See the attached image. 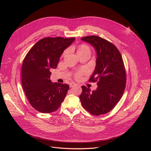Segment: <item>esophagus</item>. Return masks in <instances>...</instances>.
<instances>
[{"instance_id":"esophagus-1","label":"esophagus","mask_w":151,"mask_h":151,"mask_svg":"<svg viewBox=\"0 0 151 151\" xmlns=\"http://www.w3.org/2000/svg\"><path fill=\"white\" fill-rule=\"evenodd\" d=\"M76 85V83H75V82H71V83H70L69 86H70V87H74V86Z\"/></svg>"}]
</instances>
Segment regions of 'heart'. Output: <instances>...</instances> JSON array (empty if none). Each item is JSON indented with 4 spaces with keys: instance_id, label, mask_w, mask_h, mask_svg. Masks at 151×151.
I'll return each instance as SVG.
<instances>
[{
    "instance_id": "obj_1",
    "label": "heart",
    "mask_w": 151,
    "mask_h": 151,
    "mask_svg": "<svg viewBox=\"0 0 151 151\" xmlns=\"http://www.w3.org/2000/svg\"><path fill=\"white\" fill-rule=\"evenodd\" d=\"M67 52V51H66L65 52H64V54H66ZM85 52H90V49L89 48V47L87 45L85 44H82V45H81L78 48V50H77V53L79 55H81V54H84ZM86 71L84 70H81L79 73H78L76 75V78H79L80 76H81V74H82V73H85Z\"/></svg>"
}]
</instances>
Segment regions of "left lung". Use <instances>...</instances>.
<instances>
[{
    "mask_svg": "<svg viewBox=\"0 0 151 151\" xmlns=\"http://www.w3.org/2000/svg\"><path fill=\"white\" fill-rule=\"evenodd\" d=\"M96 52V64L90 81L96 82L98 87L91 91L82 86L79 99L85 109L94 115L110 112L121 99L126 84V73L121 55L112 43L97 36L81 38Z\"/></svg>",
    "mask_w": 151,
    "mask_h": 151,
    "instance_id": "8db88e82",
    "label": "left lung"
}]
</instances>
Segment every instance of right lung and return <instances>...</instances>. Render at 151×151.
<instances>
[{"label":"right lung","mask_w":151,"mask_h":151,"mask_svg":"<svg viewBox=\"0 0 151 151\" xmlns=\"http://www.w3.org/2000/svg\"><path fill=\"white\" fill-rule=\"evenodd\" d=\"M75 40V37H46L30 50L23 62L22 86L29 103L42 113L57 110L65 98L69 86L50 79L51 69H55L60 57Z\"/></svg>","instance_id":"obj_1"}]
</instances>
